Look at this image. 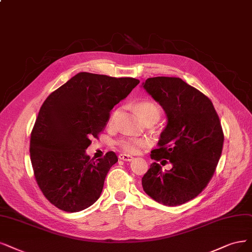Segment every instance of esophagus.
<instances>
[{
    "instance_id": "esophagus-1",
    "label": "esophagus",
    "mask_w": 252,
    "mask_h": 252,
    "mask_svg": "<svg viewBox=\"0 0 252 252\" xmlns=\"http://www.w3.org/2000/svg\"><path fill=\"white\" fill-rule=\"evenodd\" d=\"M118 158H119V160H123V161H126V162H129V161H132L134 158L132 157V156H129V155H126V154H120L119 156H118Z\"/></svg>"
}]
</instances>
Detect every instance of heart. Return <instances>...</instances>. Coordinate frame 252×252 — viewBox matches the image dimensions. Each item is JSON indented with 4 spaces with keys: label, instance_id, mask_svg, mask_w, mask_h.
I'll return each instance as SVG.
<instances>
[{
    "label": "heart",
    "instance_id": "1",
    "mask_svg": "<svg viewBox=\"0 0 252 252\" xmlns=\"http://www.w3.org/2000/svg\"><path fill=\"white\" fill-rule=\"evenodd\" d=\"M136 110L138 111L139 115L147 123V121H157L161 117V108L158 106L155 101L150 99H144L138 101L135 105ZM119 110H116L113 114L111 115L109 125L112 126L114 124L115 118L118 114ZM150 141L145 138H136V137H126L121 138L117 141V145L120 147V150L126 154H136L139 152L140 148H145L150 146Z\"/></svg>",
    "mask_w": 252,
    "mask_h": 252
}]
</instances>
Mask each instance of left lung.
Here are the masks:
<instances>
[{
	"mask_svg": "<svg viewBox=\"0 0 252 252\" xmlns=\"http://www.w3.org/2000/svg\"><path fill=\"white\" fill-rule=\"evenodd\" d=\"M143 88L168 118L151 158L168 159L173 168L163 172L154 162L143 175L142 187L164 206H181L198 196L215 173L224 141L220 119L211 99L180 78H150Z\"/></svg>",
	"mask_w": 252,
	"mask_h": 252,
	"instance_id": "obj_1",
	"label": "left lung"
}]
</instances>
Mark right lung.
I'll return each mask as SVG.
<instances>
[{
    "label": "right lung",
    "mask_w": 252,
    "mask_h": 252,
    "mask_svg": "<svg viewBox=\"0 0 252 252\" xmlns=\"http://www.w3.org/2000/svg\"><path fill=\"white\" fill-rule=\"evenodd\" d=\"M134 78L80 72L46 97L30 138V158L39 189L55 207L76 213L100 196L114 152L94 161L86 155L110 112L139 84Z\"/></svg>",
    "instance_id": "obj_1"
}]
</instances>
